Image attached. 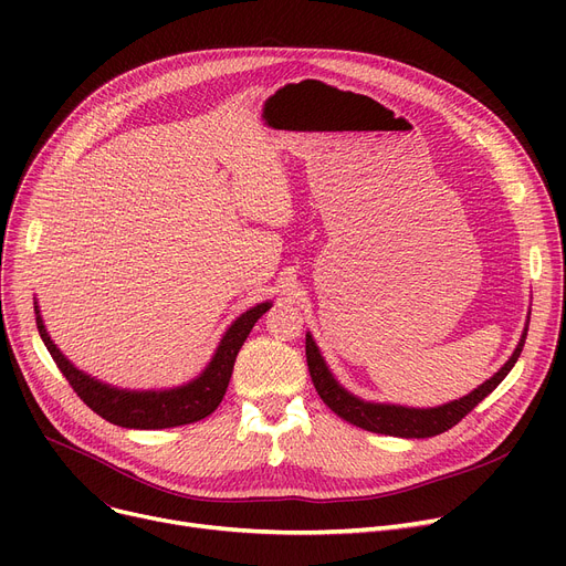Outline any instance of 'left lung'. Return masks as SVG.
<instances>
[{"instance_id": "8db88e82", "label": "left lung", "mask_w": 566, "mask_h": 566, "mask_svg": "<svg viewBox=\"0 0 566 566\" xmlns=\"http://www.w3.org/2000/svg\"><path fill=\"white\" fill-rule=\"evenodd\" d=\"M525 335H527V328L523 331L512 358L504 363L489 380H484L480 388H474L470 395L461 399H454L450 403H442L436 408H410V406H397V403L365 401L360 397L350 395L346 388H342L339 380L333 376L331 367L325 365L323 355L310 333L305 337V353H307L310 376L318 397L323 399L325 406L335 410L342 420L371 433H385V436H397V438H431L459 424L474 406H478L482 399H486L497 388V385L504 380V376H507L516 365L525 344Z\"/></svg>"}]
</instances>
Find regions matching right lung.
<instances>
[{"label":"right lung","mask_w":566,"mask_h":566,"mask_svg":"<svg viewBox=\"0 0 566 566\" xmlns=\"http://www.w3.org/2000/svg\"><path fill=\"white\" fill-rule=\"evenodd\" d=\"M273 303H259L250 307L238 316L227 333L222 335L211 363L203 367V371L178 385V388H167V390H126V388H114L109 382H103L94 378L92 374H84L77 369L66 355L56 348V344L50 339L45 323L39 310V303H34L36 312V328L48 346L52 360L56 367L62 369L66 380L73 385V390L77 397L98 412L103 420L116 424V427H126V429H169V427H181V424H192L211 415L224 392L233 371L235 355L241 350L243 342L248 339L250 331L254 328V323L265 314V310H271Z\"/></svg>","instance_id":"add662e5"}]
</instances>
